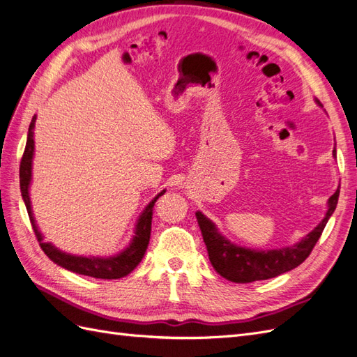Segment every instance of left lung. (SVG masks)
<instances>
[{"mask_svg":"<svg viewBox=\"0 0 357 357\" xmlns=\"http://www.w3.org/2000/svg\"><path fill=\"white\" fill-rule=\"evenodd\" d=\"M319 105L323 107L320 102ZM333 156H337V150H333ZM338 197L340 189L329 198L325 218L307 236L295 245L274 248V250H252V248L232 244L218 231L210 219L205 218L201 211H197V220L213 268L229 282L252 283L257 280L277 277L299 266L319 241L329 218L337 208Z\"/></svg>","mask_w":357,"mask_h":357,"instance_id":"left-lung-1","label":"left lung"}]
</instances>
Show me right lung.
<instances>
[{
	"instance_id": "right-lung-1",
	"label": "right lung",
	"mask_w": 357,
	"mask_h": 357,
	"mask_svg": "<svg viewBox=\"0 0 357 357\" xmlns=\"http://www.w3.org/2000/svg\"><path fill=\"white\" fill-rule=\"evenodd\" d=\"M36 119L37 116L32 117L29 129H28V138H26V146L25 152L20 160V168H19V178H20V192H22V198L26 205V211L29 215V220L32 225V229L36 232L37 240L40 243V247L43 252L47 255L50 261L55 262L56 265L68 269L75 274L82 275H89L93 278H102V280H116L128 275L131 271H134L135 266L142 262V259L146 255L147 245L150 241V231H152V215H153V205L158 201L159 197L165 193L162 190L160 193L149 202L147 207L143 210L142 215H139L135 231H134V238L125 250L117 253L110 257H93V256H75L66 252H61L50 243H45L43 240V235L38 231V226L36 225L34 214H32L31 208V199H29V185L32 178V158H34V126H36Z\"/></svg>"
}]
</instances>
